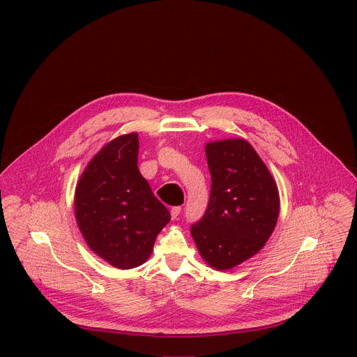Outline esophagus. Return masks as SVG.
Listing matches in <instances>:
<instances>
[{"label":"esophagus","instance_id":"34e87169","mask_svg":"<svg viewBox=\"0 0 357 357\" xmlns=\"http://www.w3.org/2000/svg\"><path fill=\"white\" fill-rule=\"evenodd\" d=\"M181 206H174L172 209H171V216H172V219H178V216H179V213H181Z\"/></svg>","mask_w":357,"mask_h":357}]
</instances>
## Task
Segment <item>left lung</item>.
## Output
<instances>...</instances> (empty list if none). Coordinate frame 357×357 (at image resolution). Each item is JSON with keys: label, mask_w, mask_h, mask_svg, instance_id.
Here are the masks:
<instances>
[{"label": "left lung", "mask_w": 357, "mask_h": 357, "mask_svg": "<svg viewBox=\"0 0 357 357\" xmlns=\"http://www.w3.org/2000/svg\"><path fill=\"white\" fill-rule=\"evenodd\" d=\"M212 178L205 215L190 226L200 256L216 270H229L252 257L271 236L280 197L275 181L244 139L206 145Z\"/></svg>", "instance_id": "8db88e82"}]
</instances>
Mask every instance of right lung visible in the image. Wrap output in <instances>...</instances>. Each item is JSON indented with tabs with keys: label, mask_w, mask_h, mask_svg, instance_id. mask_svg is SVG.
Masks as SVG:
<instances>
[{
	"label": "right lung",
	"mask_w": 357,
	"mask_h": 357,
	"mask_svg": "<svg viewBox=\"0 0 357 357\" xmlns=\"http://www.w3.org/2000/svg\"><path fill=\"white\" fill-rule=\"evenodd\" d=\"M138 134L121 135L101 148L83 172L75 196L79 229L89 247L117 268L141 266L169 211L138 169Z\"/></svg>",
	"instance_id": "right-lung-1"
}]
</instances>
